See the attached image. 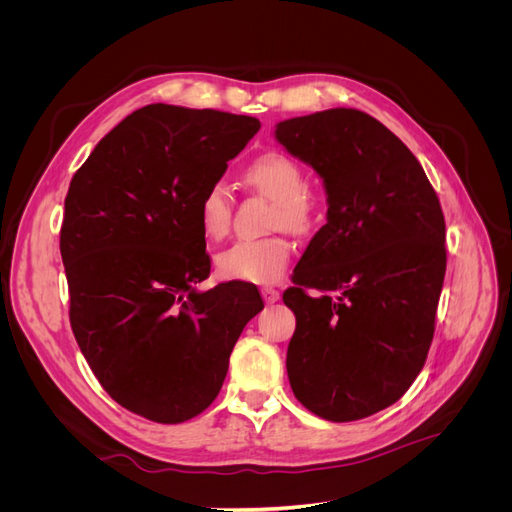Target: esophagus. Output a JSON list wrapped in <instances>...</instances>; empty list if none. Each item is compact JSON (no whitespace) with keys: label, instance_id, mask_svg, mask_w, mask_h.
Masks as SVG:
<instances>
[{"label":"esophagus","instance_id":"obj_1","mask_svg":"<svg viewBox=\"0 0 512 512\" xmlns=\"http://www.w3.org/2000/svg\"><path fill=\"white\" fill-rule=\"evenodd\" d=\"M260 292H262V299H265L267 303L280 301V290H275V288H271V286H265Z\"/></svg>","mask_w":512,"mask_h":512}]
</instances>
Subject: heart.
<instances>
[{
    "mask_svg": "<svg viewBox=\"0 0 512 512\" xmlns=\"http://www.w3.org/2000/svg\"><path fill=\"white\" fill-rule=\"evenodd\" d=\"M247 185L273 200V228L301 232L312 222V198L305 192L301 166L282 151H267L247 164L243 173ZM230 192L224 183H213L198 203L200 232L209 241H220L230 228ZM292 254L288 239L275 235L254 241H239L220 252L215 267L228 280L271 284L284 275Z\"/></svg>",
    "mask_w": 512,
    "mask_h": 512,
    "instance_id": "b5f03b06",
    "label": "heart"
}]
</instances>
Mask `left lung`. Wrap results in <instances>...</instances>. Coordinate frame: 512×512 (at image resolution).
<instances>
[{
    "instance_id": "obj_1",
    "label": "left lung",
    "mask_w": 512,
    "mask_h": 512,
    "mask_svg": "<svg viewBox=\"0 0 512 512\" xmlns=\"http://www.w3.org/2000/svg\"><path fill=\"white\" fill-rule=\"evenodd\" d=\"M275 138L316 170L329 203L284 292L297 318L288 380L309 412L359 421L425 365L446 273L440 200L414 153L356 108L280 121Z\"/></svg>"
}]
</instances>
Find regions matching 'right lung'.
<instances>
[{
	"label": "right lung",
	"instance_id": "1",
	"mask_svg": "<svg viewBox=\"0 0 512 512\" xmlns=\"http://www.w3.org/2000/svg\"><path fill=\"white\" fill-rule=\"evenodd\" d=\"M258 130L256 117L149 104L70 181L59 250L72 333L102 389L149 421L209 408L265 307L245 282L196 290L211 271L198 203Z\"/></svg>",
	"mask_w": 512,
	"mask_h": 512
}]
</instances>
